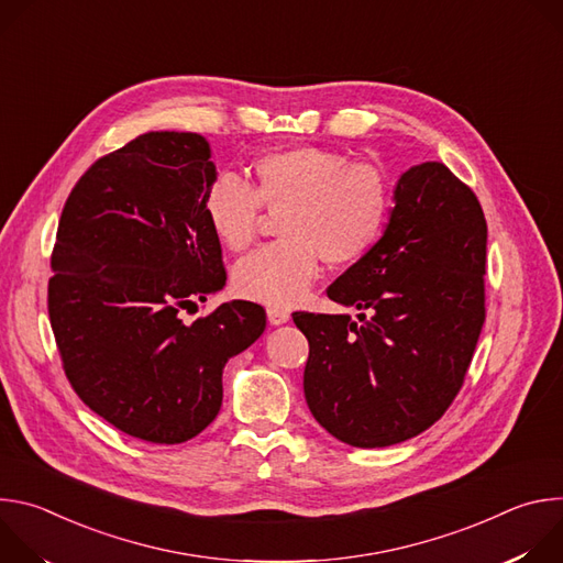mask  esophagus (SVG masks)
Segmentation results:
<instances>
[{
	"label": "esophagus",
	"mask_w": 563,
	"mask_h": 563,
	"mask_svg": "<svg viewBox=\"0 0 563 563\" xmlns=\"http://www.w3.org/2000/svg\"><path fill=\"white\" fill-rule=\"evenodd\" d=\"M267 318L272 325H283L289 320V309L285 307H267Z\"/></svg>",
	"instance_id": "34e87169"
}]
</instances>
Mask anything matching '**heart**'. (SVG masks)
Listing matches in <instances>:
<instances>
[{
	"label": "heart",
	"mask_w": 563,
	"mask_h": 563,
	"mask_svg": "<svg viewBox=\"0 0 563 563\" xmlns=\"http://www.w3.org/2000/svg\"><path fill=\"white\" fill-rule=\"evenodd\" d=\"M263 203L279 211L276 243L240 261L233 287L265 305H291L316 280L320 258L345 267L363 258L380 238L389 213V187L369 165H347L341 153L318 146H285L252 165L250 187L216 180L202 213L229 252H245L258 235Z\"/></svg>",
	"instance_id": "1"
}]
</instances>
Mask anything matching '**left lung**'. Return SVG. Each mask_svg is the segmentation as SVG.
<instances>
[{"mask_svg":"<svg viewBox=\"0 0 563 563\" xmlns=\"http://www.w3.org/2000/svg\"><path fill=\"white\" fill-rule=\"evenodd\" d=\"M484 209L443 163L398 178L378 243L330 287L350 313L294 311L313 419L354 448L408 441L459 394L486 320Z\"/></svg>","mask_w":563,"mask_h":563,"instance_id":"obj_1","label":"left lung"}]
</instances>
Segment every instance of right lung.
Instances as JSON below:
<instances>
[{
    "label": "right lung",
    "instance_id": "add662e5",
    "mask_svg": "<svg viewBox=\"0 0 563 563\" xmlns=\"http://www.w3.org/2000/svg\"><path fill=\"white\" fill-rule=\"evenodd\" d=\"M198 133L148 131L100 157L59 218L48 316L64 374L120 432L185 443L220 412L224 363L267 325L250 300L185 323L227 283L202 213L216 183Z\"/></svg>",
    "mask_w": 563,
    "mask_h": 563
}]
</instances>
